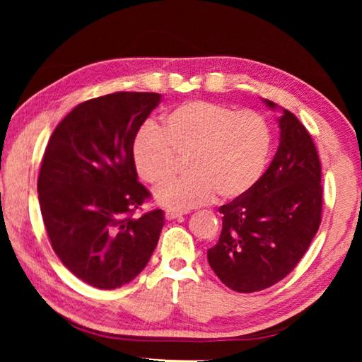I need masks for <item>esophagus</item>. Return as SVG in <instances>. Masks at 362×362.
Masks as SVG:
<instances>
[{
  "instance_id": "obj_1",
  "label": "esophagus",
  "mask_w": 362,
  "mask_h": 362,
  "mask_svg": "<svg viewBox=\"0 0 362 362\" xmlns=\"http://www.w3.org/2000/svg\"><path fill=\"white\" fill-rule=\"evenodd\" d=\"M187 212H179V211H166V214H164V217H166V220H174V218H180L185 216Z\"/></svg>"
}]
</instances>
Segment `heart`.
<instances>
[{"label":"heart","instance_id":"b5f03b06","mask_svg":"<svg viewBox=\"0 0 362 362\" xmlns=\"http://www.w3.org/2000/svg\"><path fill=\"white\" fill-rule=\"evenodd\" d=\"M272 146L273 129L263 115L196 100L170 110L163 129L140 126L131 151L140 179L153 185L173 173L175 155L188 153V174L155 189L161 206L188 211L209 203L216 192L222 199L246 194L265 173Z\"/></svg>","mask_w":362,"mask_h":362}]
</instances>
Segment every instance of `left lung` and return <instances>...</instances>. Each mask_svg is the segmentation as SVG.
<instances>
[{
    "mask_svg": "<svg viewBox=\"0 0 362 362\" xmlns=\"http://www.w3.org/2000/svg\"><path fill=\"white\" fill-rule=\"evenodd\" d=\"M278 122L272 164L252 189L220 207L222 233L207 250L214 273L236 292L263 291L286 278L321 223V163L313 139L289 110L281 108Z\"/></svg>",
    "mask_w": 362,
    "mask_h": 362,
    "instance_id": "obj_1",
    "label": "left lung"
}]
</instances>
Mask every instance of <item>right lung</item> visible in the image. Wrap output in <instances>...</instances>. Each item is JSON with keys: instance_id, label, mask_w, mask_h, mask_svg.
Masks as SVG:
<instances>
[{"instance_id": "obj_1", "label": "right lung", "mask_w": 362, "mask_h": 362, "mask_svg": "<svg viewBox=\"0 0 362 362\" xmlns=\"http://www.w3.org/2000/svg\"><path fill=\"white\" fill-rule=\"evenodd\" d=\"M159 102L155 93H115L79 103L42 156L38 198L54 252L97 289L131 283L161 235V209L132 217L150 193L137 180L131 151Z\"/></svg>"}]
</instances>
